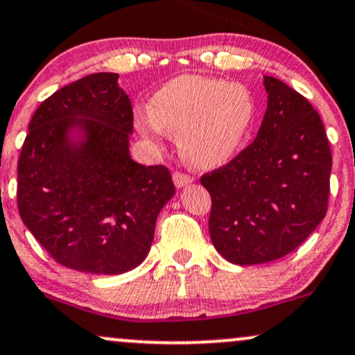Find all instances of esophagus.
<instances>
[{"label": "esophagus", "mask_w": 355, "mask_h": 355, "mask_svg": "<svg viewBox=\"0 0 355 355\" xmlns=\"http://www.w3.org/2000/svg\"><path fill=\"white\" fill-rule=\"evenodd\" d=\"M191 182H193V178L190 177V175L182 173V172H175L173 173V183H175V187H177V188L185 187V185H188V183H191Z\"/></svg>", "instance_id": "obj_1"}]
</instances>
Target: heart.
Returning <instances> with one entry per match:
<instances>
[{
  "label": "heart",
  "instance_id": "heart-1",
  "mask_svg": "<svg viewBox=\"0 0 355 355\" xmlns=\"http://www.w3.org/2000/svg\"><path fill=\"white\" fill-rule=\"evenodd\" d=\"M254 118V96L244 85L182 75L157 89L150 113H139L137 125L152 137L177 134L183 159L191 167L211 170L234 159Z\"/></svg>",
  "mask_w": 355,
  "mask_h": 355
}]
</instances>
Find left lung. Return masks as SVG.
<instances>
[{
	"mask_svg": "<svg viewBox=\"0 0 355 355\" xmlns=\"http://www.w3.org/2000/svg\"><path fill=\"white\" fill-rule=\"evenodd\" d=\"M267 111L257 137L230 164L201 177L211 195L209 236L237 266L298 248L327 211L333 167L320 114L282 80L263 77Z\"/></svg>",
	"mask_w": 355,
	"mask_h": 355,
	"instance_id": "1",
	"label": "left lung"
}]
</instances>
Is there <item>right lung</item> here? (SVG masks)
I'll return each mask as SVG.
<instances>
[{"label": "right lung", "instance_id": "add662e5", "mask_svg": "<svg viewBox=\"0 0 355 355\" xmlns=\"http://www.w3.org/2000/svg\"><path fill=\"white\" fill-rule=\"evenodd\" d=\"M118 78L88 75L40 103L17 162L26 227L60 266L103 275L142 263L175 195L167 167L131 159L132 106Z\"/></svg>", "mask_w": 355, "mask_h": 355}]
</instances>
